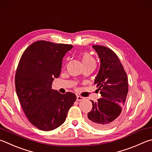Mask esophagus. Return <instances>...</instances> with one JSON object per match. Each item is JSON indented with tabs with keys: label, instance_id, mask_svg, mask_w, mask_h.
Returning <instances> with one entry per match:
<instances>
[{
	"label": "esophagus",
	"instance_id": "34e87169",
	"mask_svg": "<svg viewBox=\"0 0 152 152\" xmlns=\"http://www.w3.org/2000/svg\"><path fill=\"white\" fill-rule=\"evenodd\" d=\"M84 98L82 97V96H77V100L78 101H82L84 100Z\"/></svg>",
	"mask_w": 152,
	"mask_h": 152
}]
</instances>
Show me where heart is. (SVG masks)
I'll list each match as a JSON object with an SVG mask.
<instances>
[{
  "label": "heart",
  "instance_id": "heart-1",
  "mask_svg": "<svg viewBox=\"0 0 152 152\" xmlns=\"http://www.w3.org/2000/svg\"><path fill=\"white\" fill-rule=\"evenodd\" d=\"M82 62L84 66L90 64H96V61L94 58L90 56L89 54L84 53L82 55Z\"/></svg>",
  "mask_w": 152,
  "mask_h": 152
}]
</instances>
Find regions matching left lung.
<instances>
[{"mask_svg": "<svg viewBox=\"0 0 152 152\" xmlns=\"http://www.w3.org/2000/svg\"><path fill=\"white\" fill-rule=\"evenodd\" d=\"M92 48L100 58V66L95 78L101 98L92 103L87 122L94 128L105 129L117 122L128 92V77L119 58L111 49L104 46Z\"/></svg>", "mask_w": 152, "mask_h": 152, "instance_id": "1", "label": "left lung"}]
</instances>
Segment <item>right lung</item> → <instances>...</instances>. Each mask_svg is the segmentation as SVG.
Returning <instances> with one entry per match:
<instances>
[{
	"label": "right lung",
	"mask_w": 152,
	"mask_h": 152,
	"mask_svg": "<svg viewBox=\"0 0 152 152\" xmlns=\"http://www.w3.org/2000/svg\"><path fill=\"white\" fill-rule=\"evenodd\" d=\"M72 45L39 40L23 52L15 75L16 94L29 122L43 131L58 128L76 100L74 93L52 89L61 72L62 58Z\"/></svg>",
	"instance_id": "obj_1"
}]
</instances>
